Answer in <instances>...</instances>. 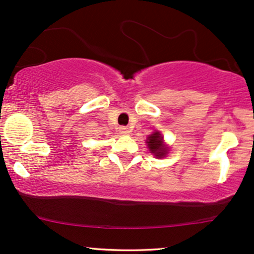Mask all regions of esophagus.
Segmentation results:
<instances>
[{
  "instance_id": "1",
  "label": "esophagus",
  "mask_w": 254,
  "mask_h": 254,
  "mask_svg": "<svg viewBox=\"0 0 254 254\" xmlns=\"http://www.w3.org/2000/svg\"><path fill=\"white\" fill-rule=\"evenodd\" d=\"M119 132H121L122 135H127V133H129L130 131L127 127H119Z\"/></svg>"
}]
</instances>
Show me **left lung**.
<instances>
[{"label":"left lung","mask_w":254,"mask_h":254,"mask_svg":"<svg viewBox=\"0 0 254 254\" xmlns=\"http://www.w3.org/2000/svg\"><path fill=\"white\" fill-rule=\"evenodd\" d=\"M147 145L149 148L150 153L155 157H165L168 153V147H166L164 143V137L159 131L151 133L147 138Z\"/></svg>","instance_id":"left-lung-1"}]
</instances>
